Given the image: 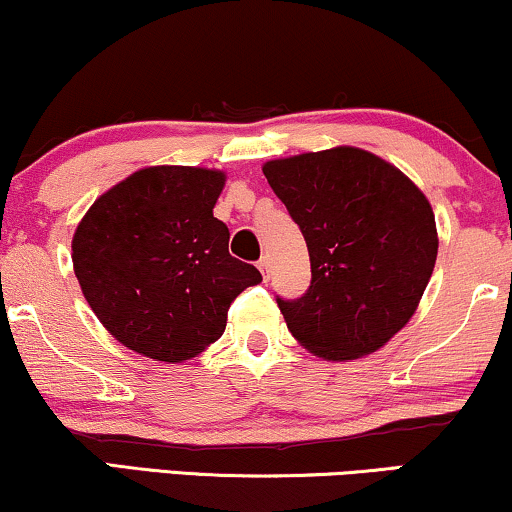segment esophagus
<instances>
[{
	"label": "esophagus",
	"instance_id": "obj_1",
	"mask_svg": "<svg viewBox=\"0 0 512 512\" xmlns=\"http://www.w3.org/2000/svg\"><path fill=\"white\" fill-rule=\"evenodd\" d=\"M258 270H261L265 280H268V277H270V256H261V261H258Z\"/></svg>",
	"mask_w": 512,
	"mask_h": 512
}]
</instances>
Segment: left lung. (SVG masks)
I'll use <instances>...</instances> for the list:
<instances>
[{
	"label": "left lung",
	"instance_id": "1",
	"mask_svg": "<svg viewBox=\"0 0 512 512\" xmlns=\"http://www.w3.org/2000/svg\"><path fill=\"white\" fill-rule=\"evenodd\" d=\"M272 192L308 244L313 280L280 298L298 343L324 360H355L411 320L437 258L430 202L400 169L360 148L272 159Z\"/></svg>",
	"mask_w": 512,
	"mask_h": 512
}]
</instances>
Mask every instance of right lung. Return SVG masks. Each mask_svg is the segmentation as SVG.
Returning <instances> with one entry per match:
<instances>
[{
    "label": "right lung",
    "instance_id": "obj_1",
    "mask_svg": "<svg viewBox=\"0 0 512 512\" xmlns=\"http://www.w3.org/2000/svg\"><path fill=\"white\" fill-rule=\"evenodd\" d=\"M225 174L150 167L131 174L86 211L72 263L103 327L129 350L183 362L225 331L228 308L261 282L230 256V230L214 218Z\"/></svg>",
    "mask_w": 512,
    "mask_h": 512
}]
</instances>
